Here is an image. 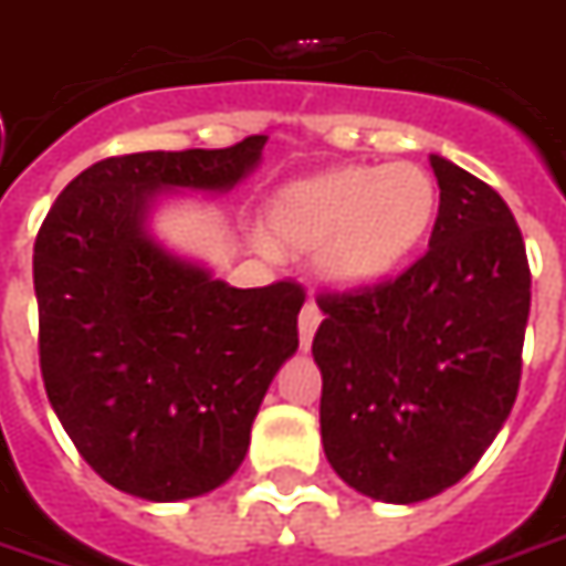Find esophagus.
<instances>
[{
	"instance_id": "esophagus-1",
	"label": "esophagus",
	"mask_w": 566,
	"mask_h": 566,
	"mask_svg": "<svg viewBox=\"0 0 566 566\" xmlns=\"http://www.w3.org/2000/svg\"><path fill=\"white\" fill-rule=\"evenodd\" d=\"M318 322H322V313H318V306H315L313 300H306V306L300 310V318H297L300 349L313 347V337H315V328H318Z\"/></svg>"
}]
</instances>
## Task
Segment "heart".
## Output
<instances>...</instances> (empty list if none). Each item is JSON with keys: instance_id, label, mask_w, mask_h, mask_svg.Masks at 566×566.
<instances>
[{"instance_id": "obj_1", "label": "heart", "mask_w": 566, "mask_h": 566, "mask_svg": "<svg viewBox=\"0 0 566 566\" xmlns=\"http://www.w3.org/2000/svg\"><path fill=\"white\" fill-rule=\"evenodd\" d=\"M437 207V182L418 164H349L284 186L269 203V229L287 251H315L328 287L368 291L418 251Z\"/></svg>"}]
</instances>
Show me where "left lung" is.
Masks as SVG:
<instances>
[{
    "label": "left lung",
    "mask_w": 566,
    "mask_h": 566,
    "mask_svg": "<svg viewBox=\"0 0 566 566\" xmlns=\"http://www.w3.org/2000/svg\"><path fill=\"white\" fill-rule=\"evenodd\" d=\"M428 253L356 294H325L313 340L322 446L356 493L412 505L474 468L521 387L530 266L499 191L430 154Z\"/></svg>",
    "instance_id": "left-lung-1"
}]
</instances>
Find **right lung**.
Here are the masks:
<instances>
[{
	"mask_svg": "<svg viewBox=\"0 0 566 566\" xmlns=\"http://www.w3.org/2000/svg\"><path fill=\"white\" fill-rule=\"evenodd\" d=\"M232 148L107 157L57 195L33 244L45 394L120 493L179 502L238 471L275 371L297 353L303 287H232L148 229L176 191L222 195L263 160Z\"/></svg>",
	"mask_w": 566,
	"mask_h": 566,
	"instance_id": "right-lung-1",
	"label": "right lung"
}]
</instances>
